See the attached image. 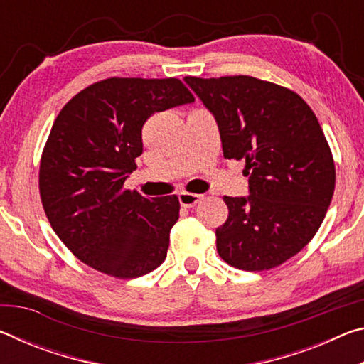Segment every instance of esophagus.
I'll return each mask as SVG.
<instances>
[{
	"mask_svg": "<svg viewBox=\"0 0 364 364\" xmlns=\"http://www.w3.org/2000/svg\"><path fill=\"white\" fill-rule=\"evenodd\" d=\"M178 199H180V204L183 207H188L189 208V207H194L197 202L202 199V196L200 194H194V193H186V191H184V193L178 194Z\"/></svg>",
	"mask_w": 364,
	"mask_h": 364,
	"instance_id": "obj_1",
	"label": "esophagus"
}]
</instances>
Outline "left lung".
<instances>
[{
  "mask_svg": "<svg viewBox=\"0 0 364 364\" xmlns=\"http://www.w3.org/2000/svg\"><path fill=\"white\" fill-rule=\"evenodd\" d=\"M217 120L225 159L245 160L249 196H225L218 255L234 268L279 267L321 226L336 188L331 147L310 106L249 75L184 78Z\"/></svg>",
  "mask_w": 364,
  "mask_h": 364,
  "instance_id": "1",
  "label": "left lung"
}]
</instances>
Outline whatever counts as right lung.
<instances>
[{
	"instance_id": "obj_1",
	"label": "right lung",
	"mask_w": 364,
	"mask_h": 364,
	"mask_svg": "<svg viewBox=\"0 0 364 364\" xmlns=\"http://www.w3.org/2000/svg\"><path fill=\"white\" fill-rule=\"evenodd\" d=\"M193 101L178 78L112 77L60 110L41 154L40 196L54 232L78 260L120 279L164 263L178 197H144L123 184L143 154L146 120Z\"/></svg>"
}]
</instances>
